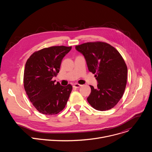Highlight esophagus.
Segmentation results:
<instances>
[{
    "label": "esophagus",
    "mask_w": 152,
    "mask_h": 152,
    "mask_svg": "<svg viewBox=\"0 0 152 152\" xmlns=\"http://www.w3.org/2000/svg\"><path fill=\"white\" fill-rule=\"evenodd\" d=\"M81 86H82V85H80V84H78V83H75L73 85V87L75 88H78L80 87Z\"/></svg>",
    "instance_id": "obj_1"
}]
</instances>
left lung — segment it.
Returning <instances> with one entry per match:
<instances>
[{"instance_id": "obj_1", "label": "left lung", "mask_w": 152, "mask_h": 152, "mask_svg": "<svg viewBox=\"0 0 152 152\" xmlns=\"http://www.w3.org/2000/svg\"><path fill=\"white\" fill-rule=\"evenodd\" d=\"M75 48L84 56L89 71L96 73L97 87L90 85L88 103L98 111L111 109L122 97L126 86L127 68L123 57L104 42H86Z\"/></svg>"}]
</instances>
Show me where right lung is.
Wrapping results in <instances>:
<instances>
[{"instance_id":"right-lung-1","label":"right lung","mask_w":152,"mask_h":152,"mask_svg":"<svg viewBox=\"0 0 152 152\" xmlns=\"http://www.w3.org/2000/svg\"><path fill=\"white\" fill-rule=\"evenodd\" d=\"M71 49L64 46L45 48L34 52L26 61L24 88L32 104L43 114H57L67 104L72 86L55 83L52 78L59 73L63 58Z\"/></svg>"}]
</instances>
